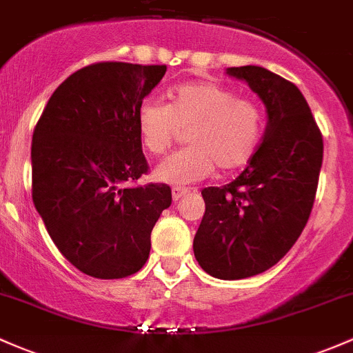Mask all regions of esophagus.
Listing matches in <instances>:
<instances>
[{
	"instance_id": "1",
	"label": "esophagus",
	"mask_w": 353,
	"mask_h": 353,
	"mask_svg": "<svg viewBox=\"0 0 353 353\" xmlns=\"http://www.w3.org/2000/svg\"><path fill=\"white\" fill-rule=\"evenodd\" d=\"M187 192H188L187 188H183V187H173V188H172V196H173V200H175V202H176V200H180L181 196H183Z\"/></svg>"
}]
</instances>
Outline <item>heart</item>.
Here are the masks:
<instances>
[{
	"instance_id": "heart-1",
	"label": "heart",
	"mask_w": 353,
	"mask_h": 353,
	"mask_svg": "<svg viewBox=\"0 0 353 353\" xmlns=\"http://www.w3.org/2000/svg\"><path fill=\"white\" fill-rule=\"evenodd\" d=\"M168 104L148 97L139 104L136 126L148 153L163 154L180 131L190 146L158 165V180L188 185L215 172L244 168L263 139L264 112L259 102L237 96L230 87L212 81L187 82L168 92Z\"/></svg>"
}]
</instances>
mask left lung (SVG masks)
<instances>
[{
	"label": "left lung",
	"mask_w": 353,
	"mask_h": 353,
	"mask_svg": "<svg viewBox=\"0 0 353 353\" xmlns=\"http://www.w3.org/2000/svg\"><path fill=\"white\" fill-rule=\"evenodd\" d=\"M263 99L268 128L236 180L202 190L205 214L193 252L205 272L244 279L274 266L301 236L323 160V136L293 82L257 65L230 67Z\"/></svg>",
	"instance_id": "1"
}]
</instances>
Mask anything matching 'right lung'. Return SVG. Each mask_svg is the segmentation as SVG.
Here are the masks:
<instances>
[{"mask_svg":"<svg viewBox=\"0 0 353 353\" xmlns=\"http://www.w3.org/2000/svg\"><path fill=\"white\" fill-rule=\"evenodd\" d=\"M166 65L97 62L74 72L45 105L32 139V196L52 241L87 276L121 279L150 257L151 230L172 205L150 166L136 116Z\"/></svg>","mask_w":353,"mask_h":353,"instance_id":"right-lung-1","label":"right lung"}]
</instances>
